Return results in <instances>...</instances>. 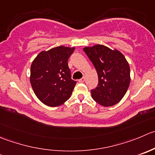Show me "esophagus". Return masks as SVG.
<instances>
[{"label": "esophagus", "instance_id": "esophagus-1", "mask_svg": "<svg viewBox=\"0 0 155 155\" xmlns=\"http://www.w3.org/2000/svg\"><path fill=\"white\" fill-rule=\"evenodd\" d=\"M85 77H82V79H79V82H80V83H83V82H85Z\"/></svg>", "mask_w": 155, "mask_h": 155}]
</instances>
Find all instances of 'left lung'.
<instances>
[{
	"mask_svg": "<svg viewBox=\"0 0 155 155\" xmlns=\"http://www.w3.org/2000/svg\"><path fill=\"white\" fill-rule=\"evenodd\" d=\"M83 50L98 76V85L91 90L92 98L104 107L117 104L130 84V68L125 57L117 49L102 45L85 47Z\"/></svg>",
	"mask_w": 155,
	"mask_h": 155,
	"instance_id": "obj_1",
	"label": "left lung"
}]
</instances>
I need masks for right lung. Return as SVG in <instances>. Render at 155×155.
<instances>
[{
    "mask_svg": "<svg viewBox=\"0 0 155 155\" xmlns=\"http://www.w3.org/2000/svg\"><path fill=\"white\" fill-rule=\"evenodd\" d=\"M74 50V47L58 46L42 51L31 63V88L45 105L60 106L71 96L76 82L71 79L67 61Z\"/></svg>",
    "mask_w": 155,
    "mask_h": 155,
    "instance_id": "right-lung-1",
    "label": "right lung"
}]
</instances>
